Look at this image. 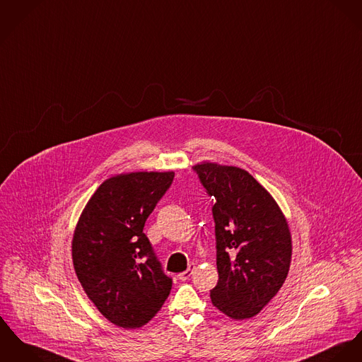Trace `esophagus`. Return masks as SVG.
Here are the masks:
<instances>
[{
    "mask_svg": "<svg viewBox=\"0 0 362 362\" xmlns=\"http://www.w3.org/2000/svg\"><path fill=\"white\" fill-rule=\"evenodd\" d=\"M194 271H195V264H189L188 269L184 271V272H180L177 276H178V279H181V281H187V279L194 274Z\"/></svg>",
    "mask_w": 362,
    "mask_h": 362,
    "instance_id": "34e87169",
    "label": "esophagus"
}]
</instances>
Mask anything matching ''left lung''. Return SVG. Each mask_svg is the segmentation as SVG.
I'll return each mask as SVG.
<instances>
[{"mask_svg": "<svg viewBox=\"0 0 362 362\" xmlns=\"http://www.w3.org/2000/svg\"><path fill=\"white\" fill-rule=\"evenodd\" d=\"M195 171L209 195L217 238L213 305L232 320L253 318L282 288L292 260V233L276 200L246 170L216 162Z\"/></svg>", "mask_w": 362, "mask_h": 362, "instance_id": "left-lung-1", "label": "left lung"}]
</instances>
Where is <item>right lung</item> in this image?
Returning a JSON list of instances; mask_svg holds the SVG:
<instances>
[{"label":"right lung","mask_w":362,"mask_h":362,"mask_svg":"<svg viewBox=\"0 0 362 362\" xmlns=\"http://www.w3.org/2000/svg\"><path fill=\"white\" fill-rule=\"evenodd\" d=\"M173 178L174 171H135L105 180L73 232L76 275L99 313L120 328L146 325L170 295L173 281L144 226Z\"/></svg>","instance_id":"1"}]
</instances>
